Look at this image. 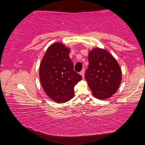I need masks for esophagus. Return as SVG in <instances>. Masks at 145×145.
Instances as JSON below:
<instances>
[{"mask_svg": "<svg viewBox=\"0 0 145 145\" xmlns=\"http://www.w3.org/2000/svg\"><path fill=\"white\" fill-rule=\"evenodd\" d=\"M84 73H85V70L84 69V68H83L81 72H80V74L82 75V77L83 78L84 77Z\"/></svg>", "mask_w": 145, "mask_h": 145, "instance_id": "34e87169", "label": "esophagus"}]
</instances>
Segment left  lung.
Segmentation results:
<instances>
[{
  "mask_svg": "<svg viewBox=\"0 0 145 145\" xmlns=\"http://www.w3.org/2000/svg\"><path fill=\"white\" fill-rule=\"evenodd\" d=\"M89 66L85 78L95 98L105 100L114 94L121 81L119 64L111 54L95 48L89 52Z\"/></svg>",
  "mask_w": 145,
  "mask_h": 145,
  "instance_id": "obj_1",
  "label": "left lung"
}]
</instances>
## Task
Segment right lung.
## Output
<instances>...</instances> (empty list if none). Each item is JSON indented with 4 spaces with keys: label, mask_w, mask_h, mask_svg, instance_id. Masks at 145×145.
Masks as SVG:
<instances>
[{
    "label": "right lung",
    "mask_w": 145,
    "mask_h": 145,
    "mask_svg": "<svg viewBox=\"0 0 145 145\" xmlns=\"http://www.w3.org/2000/svg\"><path fill=\"white\" fill-rule=\"evenodd\" d=\"M70 49L61 43L47 48L40 66V80L46 95L57 103L72 99L74 87L82 76L73 70Z\"/></svg>",
    "instance_id": "obj_1"
}]
</instances>
